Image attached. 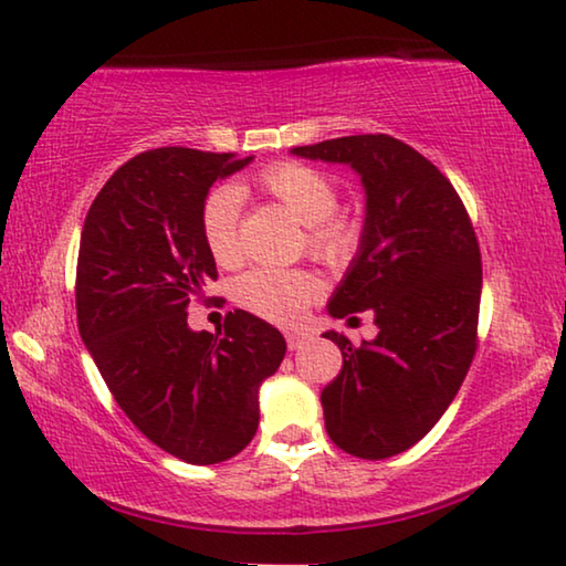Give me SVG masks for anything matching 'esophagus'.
<instances>
[{
	"label": "esophagus",
	"instance_id": "obj_1",
	"mask_svg": "<svg viewBox=\"0 0 566 566\" xmlns=\"http://www.w3.org/2000/svg\"><path fill=\"white\" fill-rule=\"evenodd\" d=\"M307 340H310V337L305 333H286V348H290V350L305 348Z\"/></svg>",
	"mask_w": 566,
	"mask_h": 566
}]
</instances>
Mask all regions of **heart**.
Returning a JSON list of instances; mask_svg holds the SVG:
<instances>
[{
    "label": "heart",
    "instance_id": "1",
    "mask_svg": "<svg viewBox=\"0 0 566 566\" xmlns=\"http://www.w3.org/2000/svg\"><path fill=\"white\" fill-rule=\"evenodd\" d=\"M256 185L305 226L310 254L331 266H343L356 256L364 226L358 216L335 210V182L323 170L305 163H276L256 175ZM239 213L241 198L231 185L210 192L202 206V239L210 256L223 266L241 259ZM319 294L323 282L307 269H251L233 284V300L243 310L282 325L297 323Z\"/></svg>",
    "mask_w": 566,
    "mask_h": 566
}]
</instances>
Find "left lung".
Masks as SVG:
<instances>
[{
    "instance_id": "obj_1",
    "label": "left lung",
    "mask_w": 566,
    "mask_h": 566,
    "mask_svg": "<svg viewBox=\"0 0 566 566\" xmlns=\"http://www.w3.org/2000/svg\"><path fill=\"white\" fill-rule=\"evenodd\" d=\"M292 155L350 165L364 182V235L327 312L370 310L378 335L353 345L325 333L343 370L319 401L340 450L394 458L440 421L475 356L483 290L475 231L452 182L389 134L327 139Z\"/></svg>"
}]
</instances>
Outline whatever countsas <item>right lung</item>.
I'll use <instances>...</instances> for the list:
<instances>
[{
    "label": "right lung",
    "mask_w": 566,
    "mask_h": 566,
    "mask_svg": "<svg viewBox=\"0 0 566 566\" xmlns=\"http://www.w3.org/2000/svg\"><path fill=\"white\" fill-rule=\"evenodd\" d=\"M251 159L142 151L108 177L81 231L83 343L132 424L190 465H216L254 440L259 386L286 350L247 310L229 312L223 333L188 327V305L218 276L200 226L208 190Z\"/></svg>",
    "instance_id": "right-lung-1"
}]
</instances>
